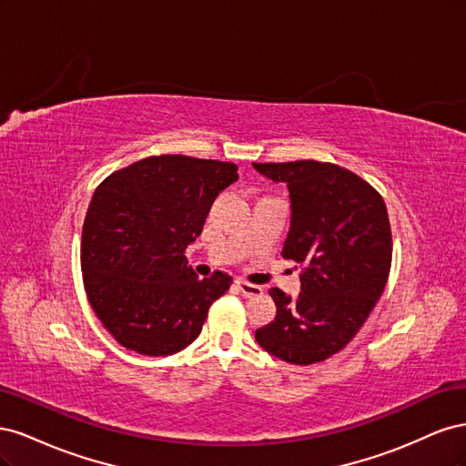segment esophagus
<instances>
[{"label": "esophagus", "mask_w": 466, "mask_h": 466, "mask_svg": "<svg viewBox=\"0 0 466 466\" xmlns=\"http://www.w3.org/2000/svg\"><path fill=\"white\" fill-rule=\"evenodd\" d=\"M235 284H237L238 291H241V293L245 295V298H255V295H262V291H264L260 286L248 284V281H245V279H237Z\"/></svg>", "instance_id": "34e87169"}]
</instances>
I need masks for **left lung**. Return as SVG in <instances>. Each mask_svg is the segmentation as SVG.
I'll return each instance as SVG.
<instances>
[{"label": "left lung", "instance_id": "8db88e82", "mask_svg": "<svg viewBox=\"0 0 466 466\" xmlns=\"http://www.w3.org/2000/svg\"><path fill=\"white\" fill-rule=\"evenodd\" d=\"M252 167L288 185L291 225L281 257L301 266V293L291 299L278 288L268 291L276 319L255 338L288 363L324 361L358 334L385 289L392 237L383 196L334 163Z\"/></svg>", "mask_w": 466, "mask_h": 466}]
</instances>
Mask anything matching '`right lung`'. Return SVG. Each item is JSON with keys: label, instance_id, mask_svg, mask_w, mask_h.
Masks as SVG:
<instances>
[{"label": "right lung", "instance_id": "right-lung-1", "mask_svg": "<svg viewBox=\"0 0 466 466\" xmlns=\"http://www.w3.org/2000/svg\"><path fill=\"white\" fill-rule=\"evenodd\" d=\"M237 178L235 163L153 155L98 185L83 223L81 272L95 315L118 344L171 356L198 338L233 278L218 270L200 279L185 250Z\"/></svg>", "mask_w": 466, "mask_h": 466}]
</instances>
